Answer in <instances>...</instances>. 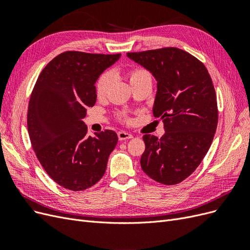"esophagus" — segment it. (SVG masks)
<instances>
[{
  "instance_id": "obj_1",
  "label": "esophagus",
  "mask_w": 250,
  "mask_h": 250,
  "mask_svg": "<svg viewBox=\"0 0 250 250\" xmlns=\"http://www.w3.org/2000/svg\"><path fill=\"white\" fill-rule=\"evenodd\" d=\"M118 138H119L120 141H126V140L132 139V134L128 133L126 131H119L118 132Z\"/></svg>"
}]
</instances>
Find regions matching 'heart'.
<instances>
[{"label": "heart", "mask_w": 250, "mask_h": 250, "mask_svg": "<svg viewBox=\"0 0 250 250\" xmlns=\"http://www.w3.org/2000/svg\"><path fill=\"white\" fill-rule=\"evenodd\" d=\"M128 77H129V81L131 84V83H133V82H137L143 78H147V77H151V76H150V74L145 70L134 69L128 73ZM110 83H111L110 74L109 73L102 74L99 77V79H98L97 84H96L97 96L99 98H103L106 96V94L108 93Z\"/></svg>", "instance_id": "b5f03b06"}]
</instances>
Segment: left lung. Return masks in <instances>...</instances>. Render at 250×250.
I'll use <instances>...</instances> for the list:
<instances>
[{
  "instance_id": "obj_1",
  "label": "left lung",
  "mask_w": 250,
  "mask_h": 250,
  "mask_svg": "<svg viewBox=\"0 0 250 250\" xmlns=\"http://www.w3.org/2000/svg\"><path fill=\"white\" fill-rule=\"evenodd\" d=\"M157 81L153 116L161 118V139L145 134L142 170L157 183L172 186L198 167L213 142L218 124L217 98L204 64L190 53L163 48L127 53Z\"/></svg>"
}]
</instances>
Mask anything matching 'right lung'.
<instances>
[{
	"mask_svg": "<svg viewBox=\"0 0 250 250\" xmlns=\"http://www.w3.org/2000/svg\"><path fill=\"white\" fill-rule=\"evenodd\" d=\"M120 57L63 52L36 80L27 116L30 141L44 171L67 190L83 191L96 185L118 143L117 133L108 129L87 137L82 119L96 103V81Z\"/></svg>",
	"mask_w": 250,
	"mask_h": 250,
	"instance_id": "obj_1",
	"label": "right lung"
}]
</instances>
